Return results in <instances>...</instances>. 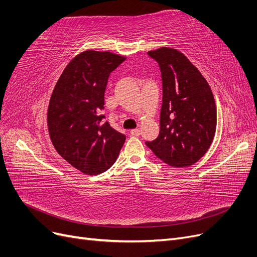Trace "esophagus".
I'll use <instances>...</instances> for the list:
<instances>
[{
	"label": "esophagus",
	"instance_id": "34e87169",
	"mask_svg": "<svg viewBox=\"0 0 257 257\" xmlns=\"http://www.w3.org/2000/svg\"><path fill=\"white\" fill-rule=\"evenodd\" d=\"M141 133H142V132L139 128H134V130L131 131V134L133 136H139V135H141Z\"/></svg>",
	"mask_w": 257,
	"mask_h": 257
}]
</instances>
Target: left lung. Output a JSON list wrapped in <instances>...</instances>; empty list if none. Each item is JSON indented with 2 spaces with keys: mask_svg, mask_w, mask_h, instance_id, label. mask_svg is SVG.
<instances>
[{
  "mask_svg": "<svg viewBox=\"0 0 257 257\" xmlns=\"http://www.w3.org/2000/svg\"><path fill=\"white\" fill-rule=\"evenodd\" d=\"M148 54L161 68L163 103L159 137L146 145L170 166H191L206 154L215 135L211 88L181 51L161 47Z\"/></svg>",
  "mask_w": 257,
  "mask_h": 257,
  "instance_id": "8db88e82",
  "label": "left lung"
}]
</instances>
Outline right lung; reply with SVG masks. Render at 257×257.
<instances>
[{"label": "right lung", "instance_id": "right-lung-1", "mask_svg": "<svg viewBox=\"0 0 257 257\" xmlns=\"http://www.w3.org/2000/svg\"><path fill=\"white\" fill-rule=\"evenodd\" d=\"M125 57L85 50L61 74L51 94L47 123L54 149L85 175L109 169L119 157L125 135L102 114L108 78Z\"/></svg>", "mask_w": 257, "mask_h": 257}]
</instances>
